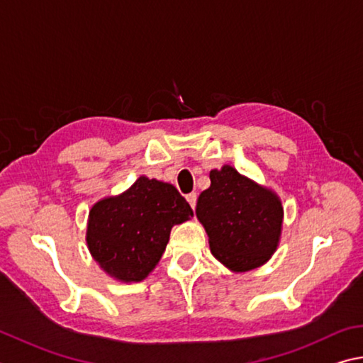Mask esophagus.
I'll return each mask as SVG.
<instances>
[{
    "instance_id": "34e87169",
    "label": "esophagus",
    "mask_w": 363,
    "mask_h": 363,
    "mask_svg": "<svg viewBox=\"0 0 363 363\" xmlns=\"http://www.w3.org/2000/svg\"><path fill=\"white\" fill-rule=\"evenodd\" d=\"M187 201H189L190 206H192V209H195V206H196V194H189Z\"/></svg>"
}]
</instances>
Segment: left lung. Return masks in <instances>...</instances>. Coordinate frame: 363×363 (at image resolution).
<instances>
[{
	"instance_id": "obj_1",
	"label": "left lung",
	"mask_w": 363,
	"mask_h": 363,
	"mask_svg": "<svg viewBox=\"0 0 363 363\" xmlns=\"http://www.w3.org/2000/svg\"><path fill=\"white\" fill-rule=\"evenodd\" d=\"M209 179L195 214L208 233L211 254L235 273L265 265L282 233L284 208L278 194L230 164L211 169Z\"/></svg>"
}]
</instances>
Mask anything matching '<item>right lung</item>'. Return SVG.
<instances>
[{
    "label": "right lung",
    "mask_w": 363,
    "mask_h": 363,
    "mask_svg": "<svg viewBox=\"0 0 363 363\" xmlns=\"http://www.w3.org/2000/svg\"><path fill=\"white\" fill-rule=\"evenodd\" d=\"M194 211L174 186L140 176L118 195L91 206L85 241L94 260L118 282H141L167 249L171 228Z\"/></svg>",
    "instance_id": "obj_1"
}]
</instances>
